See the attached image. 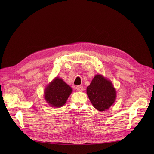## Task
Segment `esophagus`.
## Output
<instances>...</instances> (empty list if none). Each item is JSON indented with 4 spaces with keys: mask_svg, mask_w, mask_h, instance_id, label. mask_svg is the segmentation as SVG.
<instances>
[{
    "mask_svg": "<svg viewBox=\"0 0 154 154\" xmlns=\"http://www.w3.org/2000/svg\"><path fill=\"white\" fill-rule=\"evenodd\" d=\"M76 89L79 92H82L83 91V87L82 85H78L76 87Z\"/></svg>",
    "mask_w": 154,
    "mask_h": 154,
    "instance_id": "34e87169",
    "label": "esophagus"
}]
</instances>
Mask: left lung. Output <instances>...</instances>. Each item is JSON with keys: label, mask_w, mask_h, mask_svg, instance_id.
I'll use <instances>...</instances> for the list:
<instances>
[{"label": "left lung", "mask_w": 154, "mask_h": 154, "mask_svg": "<svg viewBox=\"0 0 154 154\" xmlns=\"http://www.w3.org/2000/svg\"><path fill=\"white\" fill-rule=\"evenodd\" d=\"M87 94L91 103L97 110L104 111L113 105L116 91L112 83L101 74H96L87 88Z\"/></svg>", "instance_id": "8db88e82"}]
</instances>
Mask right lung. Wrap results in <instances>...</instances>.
Returning <instances> with one entry per match:
<instances>
[{
  "mask_svg": "<svg viewBox=\"0 0 154 154\" xmlns=\"http://www.w3.org/2000/svg\"><path fill=\"white\" fill-rule=\"evenodd\" d=\"M72 90L71 87L63 82L62 78H55L46 87L44 98L52 107H61L66 103Z\"/></svg>",
  "mask_w": 154,
  "mask_h": 154,
  "instance_id": "add662e5",
  "label": "right lung"
}]
</instances>
